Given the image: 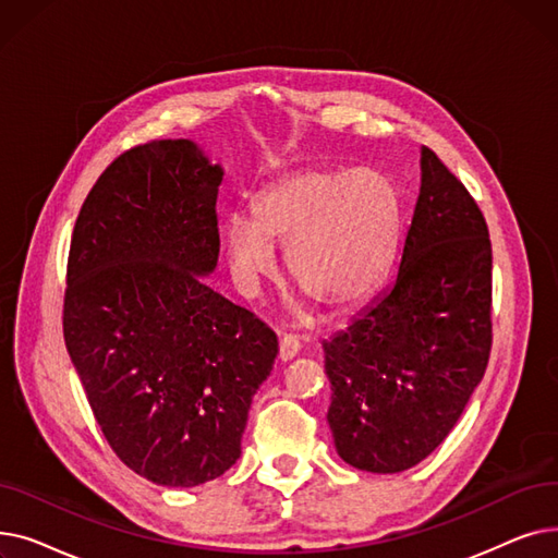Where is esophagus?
Masks as SVG:
<instances>
[{
    "label": "esophagus",
    "instance_id": "34e87169",
    "mask_svg": "<svg viewBox=\"0 0 558 558\" xmlns=\"http://www.w3.org/2000/svg\"><path fill=\"white\" fill-rule=\"evenodd\" d=\"M299 350H301L299 337H296V335H284V337L280 339V345H278V357H280L282 362H287V360H291V357H296Z\"/></svg>",
    "mask_w": 558,
    "mask_h": 558
}]
</instances>
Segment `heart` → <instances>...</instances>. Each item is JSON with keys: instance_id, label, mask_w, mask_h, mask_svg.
Listing matches in <instances>:
<instances>
[{"instance_id": "heart-1", "label": "heart", "mask_w": 558, "mask_h": 558, "mask_svg": "<svg viewBox=\"0 0 558 558\" xmlns=\"http://www.w3.org/2000/svg\"><path fill=\"white\" fill-rule=\"evenodd\" d=\"M402 201L385 173L307 169L262 190L253 219L232 215L223 244L232 271L255 284L287 248L291 280L318 303L343 312L362 303L396 259Z\"/></svg>"}]
</instances>
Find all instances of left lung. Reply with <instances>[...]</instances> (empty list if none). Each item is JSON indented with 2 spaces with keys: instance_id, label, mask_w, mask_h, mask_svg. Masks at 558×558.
Listing matches in <instances>:
<instances>
[{
  "instance_id": "left-lung-1",
  "label": "left lung",
  "mask_w": 558,
  "mask_h": 558,
  "mask_svg": "<svg viewBox=\"0 0 558 558\" xmlns=\"http://www.w3.org/2000/svg\"><path fill=\"white\" fill-rule=\"evenodd\" d=\"M421 171L396 280L324 341L337 452L368 473H402L444 444L482 383L493 343L486 219L427 146Z\"/></svg>"
}]
</instances>
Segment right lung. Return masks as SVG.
<instances>
[{
    "mask_svg": "<svg viewBox=\"0 0 558 558\" xmlns=\"http://www.w3.org/2000/svg\"><path fill=\"white\" fill-rule=\"evenodd\" d=\"M223 179L190 140L117 156L74 223L63 335L112 452L160 486H198L242 454L276 332L219 296Z\"/></svg>",
    "mask_w": 558,
    "mask_h": 558,
    "instance_id": "add662e5",
    "label": "right lung"
}]
</instances>
